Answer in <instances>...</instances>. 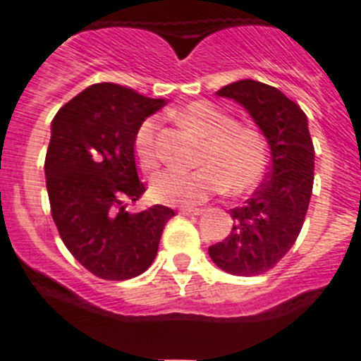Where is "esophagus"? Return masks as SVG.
Segmentation results:
<instances>
[{
	"mask_svg": "<svg viewBox=\"0 0 361 361\" xmlns=\"http://www.w3.org/2000/svg\"><path fill=\"white\" fill-rule=\"evenodd\" d=\"M178 213H180V215H186V216H195V215H200V213H202V209H199V208H183Z\"/></svg>",
	"mask_w": 361,
	"mask_h": 361,
	"instance_id": "esophagus-1",
	"label": "esophagus"
}]
</instances>
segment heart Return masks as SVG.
<instances>
[{
	"mask_svg": "<svg viewBox=\"0 0 361 361\" xmlns=\"http://www.w3.org/2000/svg\"><path fill=\"white\" fill-rule=\"evenodd\" d=\"M175 117L202 139L197 153L199 168L159 173L149 184L153 200L193 206L222 190L242 195L262 183L269 166V149L258 130L238 126L237 121L209 101H195L178 108ZM133 149L142 170H157L161 164L157 117L142 121L133 139Z\"/></svg>",
	"mask_w": 361,
	"mask_h": 361,
	"instance_id": "heart-1",
	"label": "heart"
}]
</instances>
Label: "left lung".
Instances as JSON below:
<instances>
[{"instance_id": "1", "label": "left lung", "mask_w": 361, "mask_h": 361, "mask_svg": "<svg viewBox=\"0 0 361 361\" xmlns=\"http://www.w3.org/2000/svg\"><path fill=\"white\" fill-rule=\"evenodd\" d=\"M250 111L269 145L264 183L240 208L229 209L231 233L209 245V257L226 273L262 275L286 257L304 226L314 180V146L304 110L275 86L244 79L216 92Z\"/></svg>"}]
</instances>
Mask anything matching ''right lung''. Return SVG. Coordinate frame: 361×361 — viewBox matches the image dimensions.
Listing matches in <instances>:
<instances>
[{
	"label": "right lung",
	"mask_w": 361,
	"mask_h": 361,
	"mask_svg": "<svg viewBox=\"0 0 361 361\" xmlns=\"http://www.w3.org/2000/svg\"><path fill=\"white\" fill-rule=\"evenodd\" d=\"M164 104V99L99 82L61 106L52 121L44 157L50 212L66 250L99 279L145 273L175 215L161 204L141 213L126 209L146 191L137 175V128Z\"/></svg>",
	"instance_id": "1"
}]
</instances>
